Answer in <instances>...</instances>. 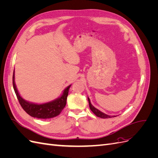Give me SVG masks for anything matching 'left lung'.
I'll return each mask as SVG.
<instances>
[{"label":"left lung","instance_id":"1","mask_svg":"<svg viewBox=\"0 0 158 158\" xmlns=\"http://www.w3.org/2000/svg\"><path fill=\"white\" fill-rule=\"evenodd\" d=\"M88 102H89V108L91 109V111H92L95 115L98 117L100 118H111V117H116V116H110V115H107V114L103 113V112L100 111L99 110H98V109H96L95 107H94L92 103L90 102V99L89 98H88Z\"/></svg>","mask_w":158,"mask_h":158}]
</instances>
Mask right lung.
Returning <instances> with one entry per match:
<instances>
[{"mask_svg":"<svg viewBox=\"0 0 158 158\" xmlns=\"http://www.w3.org/2000/svg\"><path fill=\"white\" fill-rule=\"evenodd\" d=\"M12 84L14 92L23 109L30 116L37 118H50L56 117L61 113L66 103V99L69 94V88L71 85L65 88L61 96L53 101L43 104H36L30 103L23 99L19 94L14 82V70L13 73Z\"/></svg>","mask_w":158,"mask_h":158,"instance_id":"1","label":"right lung"}]
</instances>
